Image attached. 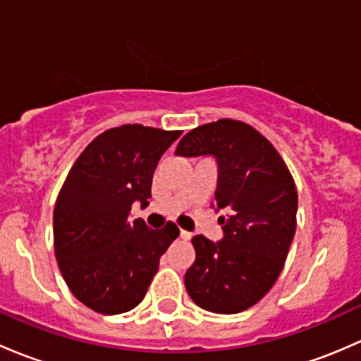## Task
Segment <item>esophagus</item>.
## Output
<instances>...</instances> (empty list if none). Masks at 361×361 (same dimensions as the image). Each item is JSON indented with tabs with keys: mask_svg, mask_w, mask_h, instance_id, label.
Masks as SVG:
<instances>
[{
	"mask_svg": "<svg viewBox=\"0 0 361 361\" xmlns=\"http://www.w3.org/2000/svg\"><path fill=\"white\" fill-rule=\"evenodd\" d=\"M191 233H189V231H184V229H180V238H182V240H185V241H188V240H191Z\"/></svg>",
	"mask_w": 361,
	"mask_h": 361,
	"instance_id": "esophagus-1",
	"label": "esophagus"
}]
</instances>
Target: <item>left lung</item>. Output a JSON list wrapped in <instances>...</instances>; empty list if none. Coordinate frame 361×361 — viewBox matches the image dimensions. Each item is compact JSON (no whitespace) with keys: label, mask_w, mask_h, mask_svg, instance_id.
Here are the masks:
<instances>
[{"label":"left lung","mask_w":361,"mask_h":361,"mask_svg":"<svg viewBox=\"0 0 361 361\" xmlns=\"http://www.w3.org/2000/svg\"><path fill=\"white\" fill-rule=\"evenodd\" d=\"M176 154L215 158V210H226L219 217L221 240L192 238L196 259L185 271V290L212 313H241L271 290L283 269L295 235L290 172L266 137L235 120L191 130Z\"/></svg>","instance_id":"1"}]
</instances>
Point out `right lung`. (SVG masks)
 I'll return each mask as SVG.
<instances>
[{
	"mask_svg": "<svg viewBox=\"0 0 361 361\" xmlns=\"http://www.w3.org/2000/svg\"><path fill=\"white\" fill-rule=\"evenodd\" d=\"M180 133L142 125L106 130L80 154L59 192L55 257L74 297L97 313L133 310L179 236L173 222L156 231L133 221L130 210L135 202L147 207L156 165Z\"/></svg>",
	"mask_w": 361,
	"mask_h": 361,
	"instance_id": "add662e5",
	"label": "right lung"
}]
</instances>
